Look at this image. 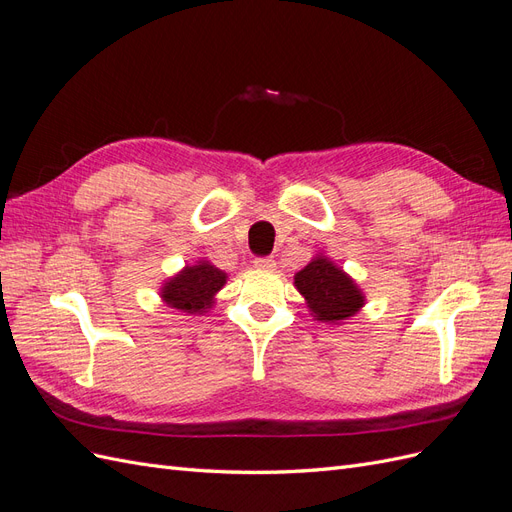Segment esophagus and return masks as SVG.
<instances>
[{"label": "esophagus", "instance_id": "esophagus-1", "mask_svg": "<svg viewBox=\"0 0 512 512\" xmlns=\"http://www.w3.org/2000/svg\"><path fill=\"white\" fill-rule=\"evenodd\" d=\"M254 267L260 271H273L275 269V260L273 258H256Z\"/></svg>", "mask_w": 512, "mask_h": 512}]
</instances>
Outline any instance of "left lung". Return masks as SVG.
<instances>
[{"mask_svg": "<svg viewBox=\"0 0 512 512\" xmlns=\"http://www.w3.org/2000/svg\"><path fill=\"white\" fill-rule=\"evenodd\" d=\"M294 288L305 297L314 320L324 324H342L365 307V294L359 284L324 254H316L294 273Z\"/></svg>", "mask_w": 512, "mask_h": 512, "instance_id": "1", "label": "left lung"}]
</instances>
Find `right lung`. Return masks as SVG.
Masks as SVG:
<instances>
[{"label": "right lung", "instance_id": "obj_1", "mask_svg": "<svg viewBox=\"0 0 512 512\" xmlns=\"http://www.w3.org/2000/svg\"><path fill=\"white\" fill-rule=\"evenodd\" d=\"M228 275L200 258L194 265H185L179 273L164 280L160 286V299L166 307L185 316H203L215 303V294L226 286Z\"/></svg>", "mask_w": 512, "mask_h": 512}]
</instances>
